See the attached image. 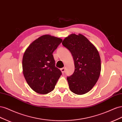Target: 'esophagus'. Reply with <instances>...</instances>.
I'll use <instances>...</instances> for the list:
<instances>
[{
    "mask_svg": "<svg viewBox=\"0 0 122 122\" xmlns=\"http://www.w3.org/2000/svg\"><path fill=\"white\" fill-rule=\"evenodd\" d=\"M61 71L62 73L64 74V72H65V68H61Z\"/></svg>",
    "mask_w": 122,
    "mask_h": 122,
    "instance_id": "obj_1",
    "label": "esophagus"
}]
</instances>
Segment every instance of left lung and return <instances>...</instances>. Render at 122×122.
<instances>
[{
    "mask_svg": "<svg viewBox=\"0 0 122 122\" xmlns=\"http://www.w3.org/2000/svg\"><path fill=\"white\" fill-rule=\"evenodd\" d=\"M62 44L69 50L74 61V72L67 78L70 90L77 95L86 94L94 86L100 75L101 58L98 51L80 34H71Z\"/></svg>",
    "mask_w": 122,
    "mask_h": 122,
    "instance_id": "1",
    "label": "left lung"
}]
</instances>
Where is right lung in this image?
<instances>
[{
  "label": "right lung",
  "instance_id": "1",
  "mask_svg": "<svg viewBox=\"0 0 122 122\" xmlns=\"http://www.w3.org/2000/svg\"><path fill=\"white\" fill-rule=\"evenodd\" d=\"M62 40L45 35L32 42L27 47L22 59L24 78L31 89L40 94L52 91L61 75L55 67L53 52Z\"/></svg>",
  "mask_w": 122,
  "mask_h": 122
}]
</instances>
